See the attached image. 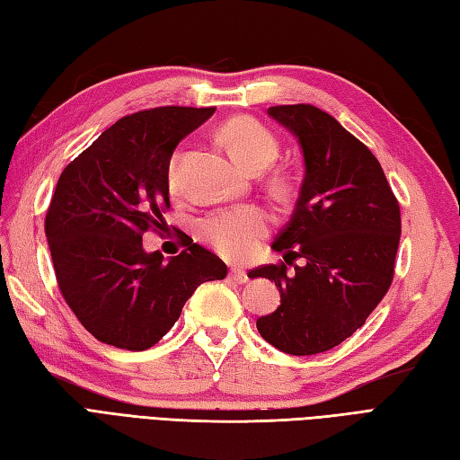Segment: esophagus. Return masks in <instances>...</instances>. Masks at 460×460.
Listing matches in <instances>:
<instances>
[{
  "label": "esophagus",
  "mask_w": 460,
  "mask_h": 460,
  "mask_svg": "<svg viewBox=\"0 0 460 460\" xmlns=\"http://www.w3.org/2000/svg\"><path fill=\"white\" fill-rule=\"evenodd\" d=\"M230 277H232V281H236V283H240V285L250 281L248 271H245V269H242V267H232V269H230Z\"/></svg>",
  "instance_id": "34e87169"
}]
</instances>
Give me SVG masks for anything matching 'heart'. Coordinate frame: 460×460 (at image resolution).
<instances>
[{
	"instance_id": "obj_1",
	"label": "heart",
	"mask_w": 460,
	"mask_h": 460,
	"mask_svg": "<svg viewBox=\"0 0 460 460\" xmlns=\"http://www.w3.org/2000/svg\"><path fill=\"white\" fill-rule=\"evenodd\" d=\"M220 142L226 146L232 160L242 170L255 173L271 165L279 154L275 134L252 117H236L228 120L218 132ZM183 148H177L167 162V183L172 189L179 183ZM267 212L260 207H236L210 212L200 222V234L220 255L240 261L257 250V245L269 232Z\"/></svg>"
}]
</instances>
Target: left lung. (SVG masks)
Wrapping results in <instances>:
<instances>
[{
    "label": "left lung",
    "instance_id": "left-lung-1",
    "mask_svg": "<svg viewBox=\"0 0 460 460\" xmlns=\"http://www.w3.org/2000/svg\"><path fill=\"white\" fill-rule=\"evenodd\" d=\"M298 138L305 179L287 226L271 248L307 263L257 267L275 281L281 306L257 320L261 338L288 355H316L359 330L388 293L400 242V207L378 160L314 105L269 107Z\"/></svg>",
    "mask_w": 460,
    "mask_h": 460
}]
</instances>
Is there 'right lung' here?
<instances>
[{"label":"right lung","mask_w":460,"mask_h":460,"mask_svg":"<svg viewBox=\"0 0 460 460\" xmlns=\"http://www.w3.org/2000/svg\"><path fill=\"white\" fill-rule=\"evenodd\" d=\"M215 107H155L119 119L66 165L44 220L64 300L95 340L144 351L181 316L205 281L224 279L218 255L187 245L164 261L142 234L170 208L167 162Z\"/></svg>","instance_id":"right-lung-1"}]
</instances>
